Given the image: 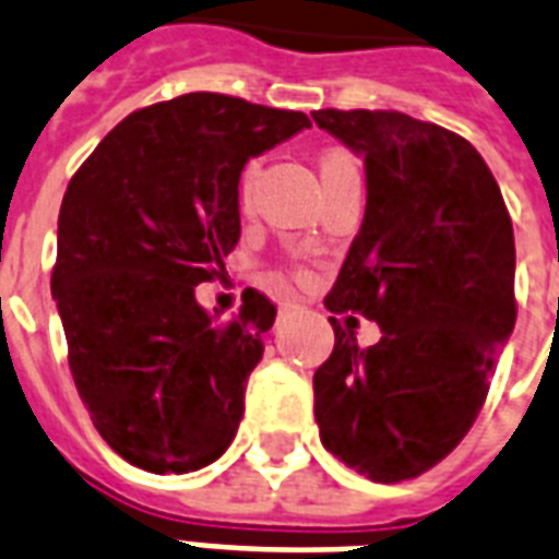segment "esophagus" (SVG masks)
<instances>
[{
    "label": "esophagus",
    "instance_id": "1",
    "mask_svg": "<svg viewBox=\"0 0 559 559\" xmlns=\"http://www.w3.org/2000/svg\"><path fill=\"white\" fill-rule=\"evenodd\" d=\"M297 309H300V302H294V300L280 302V314H294Z\"/></svg>",
    "mask_w": 559,
    "mask_h": 559
}]
</instances>
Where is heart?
I'll return each instance as SVG.
<instances>
[{"label": "heart", "instance_id": "b5f03b06", "mask_svg": "<svg viewBox=\"0 0 559 559\" xmlns=\"http://www.w3.org/2000/svg\"><path fill=\"white\" fill-rule=\"evenodd\" d=\"M344 168H358L353 154L341 148H329L323 157H320V175L326 177L332 171H344ZM253 180H257V163H248L245 171H241V180H239V198L241 201H248L250 198V189H253Z\"/></svg>", "mask_w": 559, "mask_h": 559}]
</instances>
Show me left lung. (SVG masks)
I'll list each match as a JSON object with an SVG mask.
<instances>
[{
  "label": "left lung",
  "mask_w": 559,
  "mask_h": 559,
  "mask_svg": "<svg viewBox=\"0 0 559 559\" xmlns=\"http://www.w3.org/2000/svg\"><path fill=\"white\" fill-rule=\"evenodd\" d=\"M311 119L361 154L367 175L361 230L323 302L382 326L361 349L329 318L335 349L314 373L320 440L370 481L417 478L473 428L513 332V224L464 136L400 110L329 107Z\"/></svg>",
  "instance_id": "obj_1"
}]
</instances>
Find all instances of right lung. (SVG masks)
<instances>
[{
    "label": "right lung",
    "instance_id": "1",
    "mask_svg": "<svg viewBox=\"0 0 559 559\" xmlns=\"http://www.w3.org/2000/svg\"><path fill=\"white\" fill-rule=\"evenodd\" d=\"M302 128L297 110L186 93L122 119L69 180L51 297L78 393L128 464L194 473L233 443L276 306L248 288L221 323L194 285L239 241L245 163Z\"/></svg>",
    "mask_w": 559,
    "mask_h": 559
}]
</instances>
